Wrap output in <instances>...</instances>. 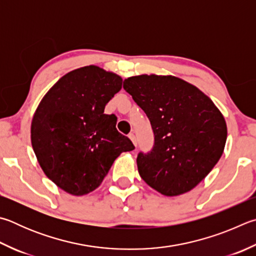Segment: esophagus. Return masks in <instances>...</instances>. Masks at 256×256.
Listing matches in <instances>:
<instances>
[{"label":"esophagus","mask_w":256,"mask_h":256,"mask_svg":"<svg viewBox=\"0 0 256 256\" xmlns=\"http://www.w3.org/2000/svg\"><path fill=\"white\" fill-rule=\"evenodd\" d=\"M128 138H131V141L133 142V144H134V146H136V136H134V133H130V134H128Z\"/></svg>","instance_id":"1"}]
</instances>
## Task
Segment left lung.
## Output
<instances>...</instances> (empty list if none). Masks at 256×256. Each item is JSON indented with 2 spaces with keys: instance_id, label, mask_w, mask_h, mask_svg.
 <instances>
[{
  "instance_id": "1",
  "label": "left lung",
  "mask_w": 256,
  "mask_h": 256,
  "mask_svg": "<svg viewBox=\"0 0 256 256\" xmlns=\"http://www.w3.org/2000/svg\"><path fill=\"white\" fill-rule=\"evenodd\" d=\"M123 88L154 133L152 150L138 154L141 178L164 196L190 192L224 152L227 126L220 110L196 86L174 76H133Z\"/></svg>"
}]
</instances>
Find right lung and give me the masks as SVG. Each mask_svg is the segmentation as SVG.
<instances>
[{"instance_id":"add662e5","label":"right lung","mask_w":256,"mask_h":256,"mask_svg":"<svg viewBox=\"0 0 256 256\" xmlns=\"http://www.w3.org/2000/svg\"><path fill=\"white\" fill-rule=\"evenodd\" d=\"M122 88V78L97 66L66 74L50 88L31 123V143L41 169L64 192L95 190L122 152L134 150L116 130L105 105Z\"/></svg>"}]
</instances>
